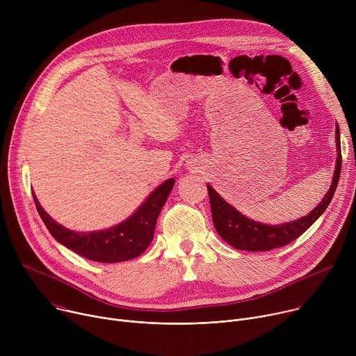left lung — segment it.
<instances>
[{
  "label": "left lung",
  "mask_w": 356,
  "mask_h": 356,
  "mask_svg": "<svg viewBox=\"0 0 356 356\" xmlns=\"http://www.w3.org/2000/svg\"><path fill=\"white\" fill-rule=\"evenodd\" d=\"M335 140H337V165L334 170V177L328 193L324 195L320 204L309 214L291 222H284L280 225H268L261 224L253 220H249L234 209L228 202L210 186L207 184L210 206L213 214V222L218 235L231 246L239 250L249 252H265L275 248L284 246L298 238L304 231H307L318 217L325 211L331 202L339 175H341V140H339V128H335Z\"/></svg>",
  "instance_id": "8db88e82"
}]
</instances>
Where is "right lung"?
I'll return each instance as SVG.
<instances>
[{"label":"right lung","instance_id":"1","mask_svg":"<svg viewBox=\"0 0 356 356\" xmlns=\"http://www.w3.org/2000/svg\"><path fill=\"white\" fill-rule=\"evenodd\" d=\"M175 179H169L156 187L142 202V206L125 221L104 231L76 232L58 224L42 209L33 193L36 210L52 236L79 253L80 257L94 262L117 264L131 261L150 245L154 239L158 217L173 188Z\"/></svg>","mask_w":356,"mask_h":356}]
</instances>
